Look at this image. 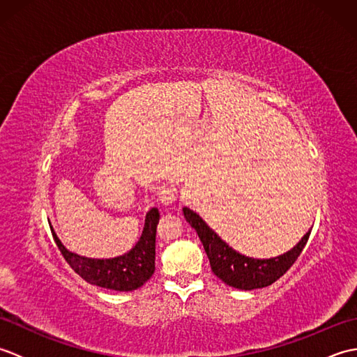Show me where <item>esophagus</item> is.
Returning <instances> with one entry per match:
<instances>
[{
    "label": "esophagus",
    "mask_w": 357,
    "mask_h": 357,
    "mask_svg": "<svg viewBox=\"0 0 357 357\" xmlns=\"http://www.w3.org/2000/svg\"><path fill=\"white\" fill-rule=\"evenodd\" d=\"M156 198L159 202L162 204V206H170L172 202H174V198H176V196H174V192L170 187L159 185L156 188Z\"/></svg>",
    "instance_id": "obj_1"
}]
</instances>
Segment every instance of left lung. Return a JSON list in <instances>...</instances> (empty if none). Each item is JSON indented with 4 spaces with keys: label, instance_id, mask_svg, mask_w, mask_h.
<instances>
[{
    "label": "left lung",
    "instance_id": "obj_1",
    "mask_svg": "<svg viewBox=\"0 0 357 357\" xmlns=\"http://www.w3.org/2000/svg\"><path fill=\"white\" fill-rule=\"evenodd\" d=\"M158 222L159 211L158 208H151L146 216V225H144L138 244L128 253L113 257V259H89V257L75 255L61 244L52 227L50 230L66 262L86 282L115 291H132L146 284L155 273Z\"/></svg>",
    "mask_w": 357,
    "mask_h": 357
}]
</instances>
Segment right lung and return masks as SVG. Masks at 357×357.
<instances>
[{
	"label": "right lung",
	"mask_w": 357,
	"mask_h": 357,
	"mask_svg": "<svg viewBox=\"0 0 357 357\" xmlns=\"http://www.w3.org/2000/svg\"><path fill=\"white\" fill-rule=\"evenodd\" d=\"M184 216L198 233L208 256L211 271L227 285L239 288V290H255V288L268 287L276 282L298 261L310 238L308 231L293 250L273 259H253V257L234 252L231 247L227 245L193 210L184 207Z\"/></svg>",
	"instance_id": "right-lung-1"
}]
</instances>
